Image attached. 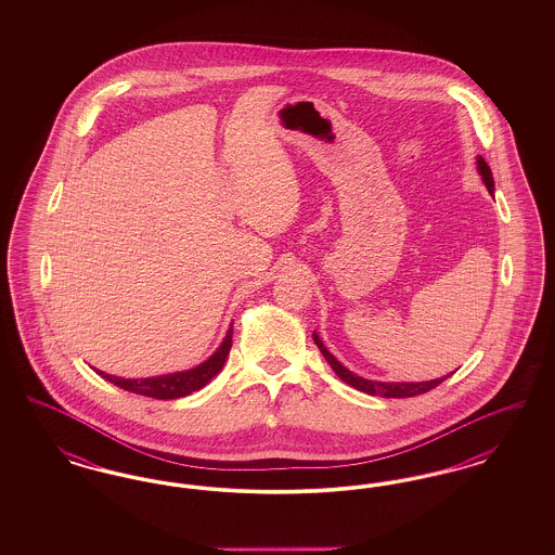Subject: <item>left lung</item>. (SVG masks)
Listing matches in <instances>:
<instances>
[{"instance_id":"8db88e82","label":"left lung","mask_w":555,"mask_h":555,"mask_svg":"<svg viewBox=\"0 0 555 555\" xmlns=\"http://www.w3.org/2000/svg\"><path fill=\"white\" fill-rule=\"evenodd\" d=\"M476 168H478V172H480V177H482V181H485V185L489 189V193H493V175H491V168H489V164L485 162V159L476 158ZM314 337V344L318 345V349L322 351V356H324V360L331 364V369L335 370V374L347 383V385H351L353 389H358V391H364V393H369V396H383V397H414V396H423L426 391H430V389H435L437 385H441L448 376H443V378H435V380H426V383H378V380H369V378H362V376H358V374H353V372H349V370L345 369L341 362H337V358L324 347V344L320 341V337H318L317 333L312 335Z\"/></svg>"}]
</instances>
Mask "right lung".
<instances>
[{"label":"right lung","mask_w":555,"mask_h":555,"mask_svg":"<svg viewBox=\"0 0 555 555\" xmlns=\"http://www.w3.org/2000/svg\"><path fill=\"white\" fill-rule=\"evenodd\" d=\"M231 345H233V331L227 333L224 341L210 360H206L197 369L185 370V372L152 376V378H120V376H112L106 372H100V374L129 393L154 397V399H179V397L191 396L193 391H199L202 387H206L210 383L211 378L224 366Z\"/></svg>","instance_id":"right-lung-1"}]
</instances>
